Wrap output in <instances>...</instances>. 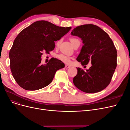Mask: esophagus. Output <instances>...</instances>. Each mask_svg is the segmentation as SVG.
Here are the masks:
<instances>
[{"instance_id":"esophagus-1","label":"esophagus","mask_w":130,"mask_h":130,"mask_svg":"<svg viewBox=\"0 0 130 130\" xmlns=\"http://www.w3.org/2000/svg\"><path fill=\"white\" fill-rule=\"evenodd\" d=\"M65 67L68 68H70V66H69V65H68V64H66V65H65Z\"/></svg>"}]
</instances>
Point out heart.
<instances>
[{"label": "heart", "instance_id": "obj_1", "mask_svg": "<svg viewBox=\"0 0 130 130\" xmlns=\"http://www.w3.org/2000/svg\"><path fill=\"white\" fill-rule=\"evenodd\" d=\"M70 41L72 43L73 46H74L78 43H80V40L75 37H70ZM58 43V42L57 43V44ZM58 58L63 62L66 63H69L70 61V59H71V57H70L68 55H64V54H61L58 55Z\"/></svg>", "mask_w": 130, "mask_h": 130}]
</instances>
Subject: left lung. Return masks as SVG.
I'll return each mask as SVG.
<instances>
[{
  "label": "left lung",
  "mask_w": 130,
  "mask_h": 130,
  "mask_svg": "<svg viewBox=\"0 0 130 130\" xmlns=\"http://www.w3.org/2000/svg\"><path fill=\"white\" fill-rule=\"evenodd\" d=\"M71 34L81 38L84 44L77 61L83 66L92 63L86 71L77 68L74 85L85 93L101 91L110 84L117 65V52L112 40L105 31L93 24L77 26Z\"/></svg>",
  "instance_id": "8db88e82"
}]
</instances>
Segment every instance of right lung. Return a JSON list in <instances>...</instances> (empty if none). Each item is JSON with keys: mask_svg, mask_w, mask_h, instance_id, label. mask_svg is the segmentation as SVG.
<instances>
[{"mask_svg": "<svg viewBox=\"0 0 130 130\" xmlns=\"http://www.w3.org/2000/svg\"><path fill=\"white\" fill-rule=\"evenodd\" d=\"M72 29L61 27L46 21L33 23L17 35L10 50V69L18 85L25 90H36L52 82L57 70L64 64L57 58L41 64L43 52L49 53Z\"/></svg>", "mask_w": 130, "mask_h": 130, "instance_id": "obj_1", "label": "right lung"}]
</instances>
